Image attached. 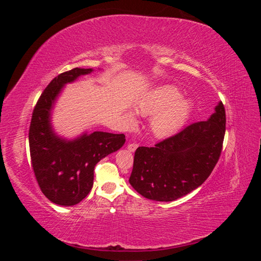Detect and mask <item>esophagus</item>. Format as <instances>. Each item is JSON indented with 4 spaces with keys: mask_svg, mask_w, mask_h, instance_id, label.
I'll return each mask as SVG.
<instances>
[{
    "mask_svg": "<svg viewBox=\"0 0 261 261\" xmlns=\"http://www.w3.org/2000/svg\"><path fill=\"white\" fill-rule=\"evenodd\" d=\"M138 148V145L137 144H128L127 145V149L129 150V151H132V152H134L135 151V150Z\"/></svg>",
    "mask_w": 261,
    "mask_h": 261,
    "instance_id": "34e87169",
    "label": "esophagus"
}]
</instances>
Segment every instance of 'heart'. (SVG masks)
Listing matches in <instances>:
<instances>
[{
	"label": "heart",
	"mask_w": 261,
	"mask_h": 261,
	"mask_svg": "<svg viewBox=\"0 0 261 261\" xmlns=\"http://www.w3.org/2000/svg\"><path fill=\"white\" fill-rule=\"evenodd\" d=\"M179 91L173 86L155 88L141 100L137 112L143 115H153L151 130L158 137H168L183 127L191 113V101L179 97ZM129 121L134 120L132 113L127 114Z\"/></svg>",
	"instance_id": "obj_1"
}]
</instances>
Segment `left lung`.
Wrapping results in <instances>:
<instances>
[{"instance_id": "8db88e82", "label": "left lung", "mask_w": 261, "mask_h": 261, "mask_svg": "<svg viewBox=\"0 0 261 261\" xmlns=\"http://www.w3.org/2000/svg\"><path fill=\"white\" fill-rule=\"evenodd\" d=\"M225 123L220 102L208 121L189 124L154 147H138L129 177L133 188L145 198L172 201L199 187L219 161Z\"/></svg>"}]
</instances>
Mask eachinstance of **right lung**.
I'll use <instances>...</instances> for the list:
<instances>
[{
    "instance_id": "add662e5",
    "label": "right lung",
    "mask_w": 261,
    "mask_h": 261,
    "mask_svg": "<svg viewBox=\"0 0 261 261\" xmlns=\"http://www.w3.org/2000/svg\"><path fill=\"white\" fill-rule=\"evenodd\" d=\"M91 68H73L46 86L34 108L29 126V149L38 185L50 201L74 206L85 199L93 185L96 164L125 143L124 134L93 132L72 141L55 136L50 125L53 102L62 87Z\"/></svg>"
}]
</instances>
